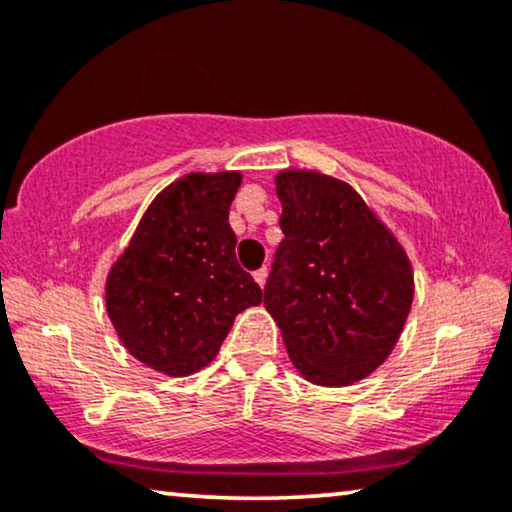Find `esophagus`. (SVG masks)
Instances as JSON below:
<instances>
[{
	"mask_svg": "<svg viewBox=\"0 0 512 512\" xmlns=\"http://www.w3.org/2000/svg\"><path fill=\"white\" fill-rule=\"evenodd\" d=\"M254 280H256V282L261 284V287H263L265 280H268V268H261V270H256V272H254Z\"/></svg>",
	"mask_w": 512,
	"mask_h": 512,
	"instance_id": "1",
	"label": "esophagus"
}]
</instances>
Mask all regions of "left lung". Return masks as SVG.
<instances>
[{
	"label": "left lung",
	"instance_id": "1",
	"mask_svg": "<svg viewBox=\"0 0 512 512\" xmlns=\"http://www.w3.org/2000/svg\"><path fill=\"white\" fill-rule=\"evenodd\" d=\"M277 195L284 240L263 303L308 381L348 386L402 334L414 298L409 258L348 183L282 171Z\"/></svg>",
	"mask_w": 512,
	"mask_h": 512
}]
</instances>
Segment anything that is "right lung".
<instances>
[{
	"label": "right lung",
	"instance_id": "1",
	"mask_svg": "<svg viewBox=\"0 0 512 512\" xmlns=\"http://www.w3.org/2000/svg\"><path fill=\"white\" fill-rule=\"evenodd\" d=\"M242 176L188 174L157 195L105 282L119 341L169 376L207 367L263 291L235 256L228 211Z\"/></svg>",
	"mask_w": 512,
	"mask_h": 512
}]
</instances>
